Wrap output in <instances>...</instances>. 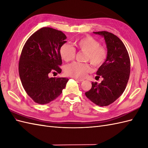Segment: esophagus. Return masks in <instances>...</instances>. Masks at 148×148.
I'll return each mask as SVG.
<instances>
[{
	"instance_id": "34e87169",
	"label": "esophagus",
	"mask_w": 148,
	"mask_h": 148,
	"mask_svg": "<svg viewBox=\"0 0 148 148\" xmlns=\"http://www.w3.org/2000/svg\"><path fill=\"white\" fill-rule=\"evenodd\" d=\"M74 79L75 80L78 81H80V82H81V81H84V79H78V78H76V77H74Z\"/></svg>"
}]
</instances>
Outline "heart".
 <instances>
[{"label": "heart", "mask_w": 148, "mask_h": 148, "mask_svg": "<svg viewBox=\"0 0 148 148\" xmlns=\"http://www.w3.org/2000/svg\"><path fill=\"white\" fill-rule=\"evenodd\" d=\"M74 46L82 51L86 52L85 60L90 61L95 67L103 64L107 57V51L105 47L99 45L98 41L90 36H86L76 39ZM59 54L62 59L66 62L73 60L75 55L74 48L70 45L64 43L59 49ZM67 75L76 78H82L91 71V67L88 63L75 62L69 64L66 67Z\"/></svg>", "instance_id": "b5f03b06"}]
</instances>
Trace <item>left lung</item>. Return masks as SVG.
<instances>
[{"mask_svg": "<svg viewBox=\"0 0 148 148\" xmlns=\"http://www.w3.org/2000/svg\"><path fill=\"white\" fill-rule=\"evenodd\" d=\"M93 33L104 38L107 57L97 72L98 77L101 76L103 80L99 84L92 82L91 90L85 95L95 104L105 106L114 102L124 91L129 79L130 61L124 44L117 36L108 32Z\"/></svg>", "mask_w": 148, "mask_h": 148, "instance_id": "1", "label": "left lung"}]
</instances>
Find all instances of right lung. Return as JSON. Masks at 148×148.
Instances as JSON below:
<instances>
[{
    "label": "right lung",
    "instance_id": "add662e5",
    "mask_svg": "<svg viewBox=\"0 0 148 148\" xmlns=\"http://www.w3.org/2000/svg\"><path fill=\"white\" fill-rule=\"evenodd\" d=\"M67 36L61 31L44 27L26 41L21 54L19 74L26 93L38 104L54 100L66 88L69 79L50 77L51 73H60L59 49Z\"/></svg>",
    "mask_w": 148,
    "mask_h": 148
}]
</instances>
